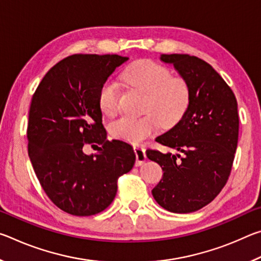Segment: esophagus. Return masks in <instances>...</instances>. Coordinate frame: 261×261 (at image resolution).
<instances>
[{"label":"esophagus","mask_w":261,"mask_h":261,"mask_svg":"<svg viewBox=\"0 0 261 261\" xmlns=\"http://www.w3.org/2000/svg\"><path fill=\"white\" fill-rule=\"evenodd\" d=\"M134 151L136 154V166L139 167L141 165H144L146 162V153H145V149L143 147L139 146H135Z\"/></svg>","instance_id":"obj_1"}]
</instances>
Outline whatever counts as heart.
<instances>
[{
  "label": "heart",
  "mask_w": 261,
  "mask_h": 261,
  "mask_svg": "<svg viewBox=\"0 0 261 261\" xmlns=\"http://www.w3.org/2000/svg\"><path fill=\"white\" fill-rule=\"evenodd\" d=\"M126 85L147 93L143 117H121L109 125L114 138L130 144H140L153 136L162 124L171 127L182 120L191 101V90L183 77L171 76L170 70L149 60L132 63L122 74ZM121 92L118 85L107 79L98 93V105L107 116L120 110Z\"/></svg>",
  "instance_id": "heart-1"
}]
</instances>
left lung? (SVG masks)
Returning a JSON list of instances; mask_svg holds the SVG:
<instances>
[{
  "label": "left lung",
  "instance_id": "left-lung-1",
  "mask_svg": "<svg viewBox=\"0 0 261 261\" xmlns=\"http://www.w3.org/2000/svg\"><path fill=\"white\" fill-rule=\"evenodd\" d=\"M191 90L188 112L159 144L175 153L147 149L163 177L152 190L154 199L173 213H191L214 199L230 175L238 143L236 96L207 62L188 54H162Z\"/></svg>",
  "mask_w": 261,
  "mask_h": 261
}]
</instances>
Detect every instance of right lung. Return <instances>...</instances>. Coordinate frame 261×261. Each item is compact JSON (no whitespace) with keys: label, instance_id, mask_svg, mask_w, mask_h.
<instances>
[{"label":"right lung","instance_id":"1","mask_svg":"<svg viewBox=\"0 0 261 261\" xmlns=\"http://www.w3.org/2000/svg\"><path fill=\"white\" fill-rule=\"evenodd\" d=\"M126 60L109 54L68 56L46 73L32 96L29 156L43 191L65 213L90 216L107 208L120 176L135 165L131 145L107 139L98 105L101 85ZM86 143L99 153L86 156Z\"/></svg>","mask_w":261,"mask_h":261}]
</instances>
